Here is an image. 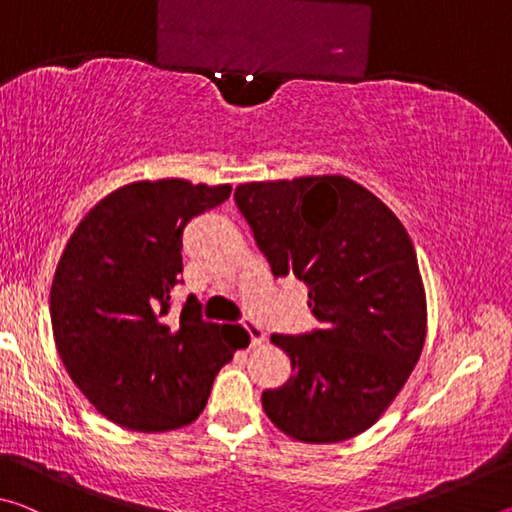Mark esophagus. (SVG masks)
<instances>
[{
    "mask_svg": "<svg viewBox=\"0 0 512 512\" xmlns=\"http://www.w3.org/2000/svg\"><path fill=\"white\" fill-rule=\"evenodd\" d=\"M244 327H246V332H248V339H250V345H262L264 341H266V336H264V329L259 327L257 323H253V320H248V323H244Z\"/></svg>",
    "mask_w": 512,
    "mask_h": 512,
    "instance_id": "obj_1",
    "label": "esophagus"
}]
</instances>
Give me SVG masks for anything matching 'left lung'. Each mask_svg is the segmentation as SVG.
<instances>
[{
  "label": "left lung",
  "mask_w": 512,
  "mask_h": 512,
  "mask_svg": "<svg viewBox=\"0 0 512 512\" xmlns=\"http://www.w3.org/2000/svg\"><path fill=\"white\" fill-rule=\"evenodd\" d=\"M235 201L273 275L307 284L320 323L300 336H271L293 375L262 393L266 415L302 443L359 436L402 391L427 336L409 232L345 176L246 183Z\"/></svg>",
  "instance_id": "left-lung-1"
}]
</instances>
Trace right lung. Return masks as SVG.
<instances>
[{
  "label": "right lung",
  "mask_w": 512,
  "mask_h": 512,
  "mask_svg": "<svg viewBox=\"0 0 512 512\" xmlns=\"http://www.w3.org/2000/svg\"><path fill=\"white\" fill-rule=\"evenodd\" d=\"M230 185L140 180L92 207L69 237L51 284L60 359L101 415L133 431H169L205 409L216 372L239 345L189 296L164 316L183 273V230L228 201Z\"/></svg>",
  "instance_id": "1"
}]
</instances>
